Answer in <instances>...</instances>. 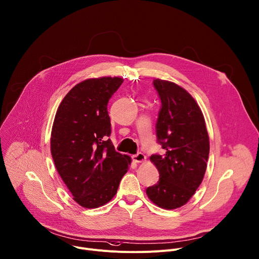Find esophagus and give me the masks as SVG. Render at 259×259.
<instances>
[{"instance_id":"esophagus-1","label":"esophagus","mask_w":259,"mask_h":259,"mask_svg":"<svg viewBox=\"0 0 259 259\" xmlns=\"http://www.w3.org/2000/svg\"><path fill=\"white\" fill-rule=\"evenodd\" d=\"M132 159H133V161H135L136 163H142V162L146 161V156H145L144 153L138 152L137 154H135V155L132 156Z\"/></svg>"}]
</instances>
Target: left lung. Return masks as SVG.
I'll return each instance as SVG.
<instances>
[{
    "mask_svg": "<svg viewBox=\"0 0 259 259\" xmlns=\"http://www.w3.org/2000/svg\"><path fill=\"white\" fill-rule=\"evenodd\" d=\"M153 84L161 100L157 143L165 153L150 157L160 179L147 188V194L158 206L174 209L187 203L202 182L208 135L203 114L189 93L167 80L154 79Z\"/></svg>",
    "mask_w": 259,
    "mask_h": 259,
    "instance_id": "obj_1",
    "label": "left lung"
}]
</instances>
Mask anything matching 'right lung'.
Wrapping results in <instances>:
<instances>
[{"mask_svg": "<svg viewBox=\"0 0 259 259\" xmlns=\"http://www.w3.org/2000/svg\"><path fill=\"white\" fill-rule=\"evenodd\" d=\"M123 81L120 77L83 80L70 90L55 116L51 137L55 165L74 200L83 207L107 203L131 163L109 139L107 104Z\"/></svg>", "mask_w": 259, "mask_h": 259, "instance_id": "right-lung-1", "label": "right lung"}]
</instances>
